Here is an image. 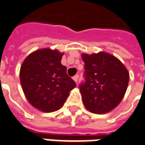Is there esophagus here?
I'll return each mask as SVG.
<instances>
[{"label":"esophagus","instance_id":"1","mask_svg":"<svg viewBox=\"0 0 145 145\" xmlns=\"http://www.w3.org/2000/svg\"><path fill=\"white\" fill-rule=\"evenodd\" d=\"M78 77H79V75L76 74L75 76H74V77H73V80H74L75 82L77 83V80H78Z\"/></svg>","mask_w":145,"mask_h":145}]
</instances>
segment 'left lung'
Here are the masks:
<instances>
[{"label": "left lung", "instance_id": "obj_1", "mask_svg": "<svg viewBox=\"0 0 145 145\" xmlns=\"http://www.w3.org/2000/svg\"><path fill=\"white\" fill-rule=\"evenodd\" d=\"M84 82L79 86L85 108L96 114L115 109L121 102L129 84L125 65L109 53L82 54Z\"/></svg>", "mask_w": 145, "mask_h": 145}]
</instances>
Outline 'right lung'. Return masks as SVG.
<instances>
[{"mask_svg":"<svg viewBox=\"0 0 145 145\" xmlns=\"http://www.w3.org/2000/svg\"><path fill=\"white\" fill-rule=\"evenodd\" d=\"M63 53L42 48L29 55L20 71L24 93L33 107L42 112L56 111L62 106L76 83L61 65Z\"/></svg>","mask_w":145,"mask_h":145,"instance_id":"1","label":"right lung"}]
</instances>
